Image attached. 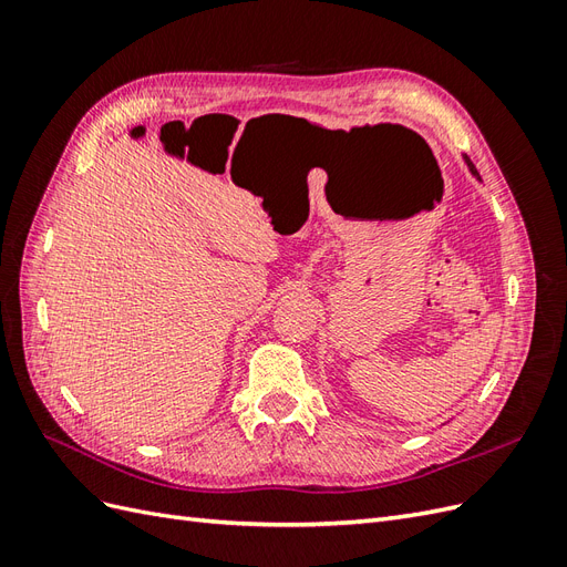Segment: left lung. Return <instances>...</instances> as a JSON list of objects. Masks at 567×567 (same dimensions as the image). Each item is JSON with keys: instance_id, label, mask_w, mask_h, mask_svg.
<instances>
[{"instance_id": "8db88e82", "label": "left lung", "mask_w": 567, "mask_h": 567, "mask_svg": "<svg viewBox=\"0 0 567 567\" xmlns=\"http://www.w3.org/2000/svg\"><path fill=\"white\" fill-rule=\"evenodd\" d=\"M463 163H466V165H468V173H471V175H473V177H475L477 182H483V179H480V173H477V169H475V165L471 163V158H468V156H463Z\"/></svg>"}]
</instances>
